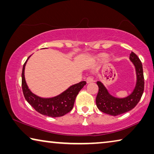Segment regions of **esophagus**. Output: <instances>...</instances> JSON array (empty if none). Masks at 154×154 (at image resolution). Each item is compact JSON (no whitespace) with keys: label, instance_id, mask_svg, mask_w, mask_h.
Returning a JSON list of instances; mask_svg holds the SVG:
<instances>
[{"label":"esophagus","instance_id":"esophagus-1","mask_svg":"<svg viewBox=\"0 0 154 154\" xmlns=\"http://www.w3.org/2000/svg\"><path fill=\"white\" fill-rule=\"evenodd\" d=\"M86 82H87L88 83H91V82H93V78H92V76L87 77V79H86Z\"/></svg>","mask_w":154,"mask_h":154}]
</instances>
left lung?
<instances>
[{
    "label": "left lung",
    "mask_w": 154,
    "mask_h": 154,
    "mask_svg": "<svg viewBox=\"0 0 154 154\" xmlns=\"http://www.w3.org/2000/svg\"><path fill=\"white\" fill-rule=\"evenodd\" d=\"M130 60L133 62L136 69L137 84L134 91L125 98H116L109 93L100 81H97V84L99 87V92L96 97V104L102 112L114 116L123 114L134 109L141 100L144 90L142 64L133 52L130 54Z\"/></svg>",
    "instance_id": "1"
}]
</instances>
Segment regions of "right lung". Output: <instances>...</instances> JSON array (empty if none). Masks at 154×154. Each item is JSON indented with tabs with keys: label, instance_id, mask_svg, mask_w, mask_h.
Listing matches in <instances>:
<instances>
[{
	"label": "right lung",
	"instance_id": "add662e5",
	"mask_svg": "<svg viewBox=\"0 0 154 154\" xmlns=\"http://www.w3.org/2000/svg\"><path fill=\"white\" fill-rule=\"evenodd\" d=\"M29 57H28L26 62L24 64L22 73V91L26 100L35 111L41 114L53 118L60 117L70 112L74 105L77 94L84 87V85H86V82L81 81L75 84L60 95L54 97L49 99L39 97L30 91L25 81L24 69Z\"/></svg>",
	"mask_w": 154,
	"mask_h": 154
}]
</instances>
